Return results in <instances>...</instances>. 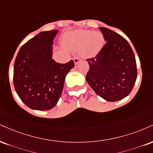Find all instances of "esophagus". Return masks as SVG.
<instances>
[{"mask_svg": "<svg viewBox=\"0 0 153 153\" xmlns=\"http://www.w3.org/2000/svg\"><path fill=\"white\" fill-rule=\"evenodd\" d=\"M73 61H74L75 65H77L78 62H80V61H81V59L78 58H73Z\"/></svg>", "mask_w": 153, "mask_h": 153, "instance_id": "1", "label": "esophagus"}]
</instances>
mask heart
Here are the masks:
<instances>
[{"instance_id": "1", "label": "heart", "mask_w": 153, "mask_h": 153, "mask_svg": "<svg viewBox=\"0 0 153 153\" xmlns=\"http://www.w3.org/2000/svg\"><path fill=\"white\" fill-rule=\"evenodd\" d=\"M70 48H80L79 53L85 58L97 56L104 45V37L99 31L78 30L70 33L65 40Z\"/></svg>"}]
</instances>
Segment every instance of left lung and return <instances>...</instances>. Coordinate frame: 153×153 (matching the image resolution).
Returning a JSON list of instances; mask_svg holds the SVG:
<instances>
[{"label": "left lung", "instance_id": "left-lung-1", "mask_svg": "<svg viewBox=\"0 0 153 153\" xmlns=\"http://www.w3.org/2000/svg\"><path fill=\"white\" fill-rule=\"evenodd\" d=\"M100 29L106 43L95 58L87 59L90 69L86 80L99 96L115 102L133 88L137 75L135 57L123 36L107 27Z\"/></svg>", "mask_w": 153, "mask_h": 153}]
</instances>
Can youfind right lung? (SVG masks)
<instances>
[{
    "instance_id": "obj_1",
    "label": "right lung",
    "mask_w": 153,
    "mask_h": 153,
    "mask_svg": "<svg viewBox=\"0 0 153 153\" xmlns=\"http://www.w3.org/2000/svg\"><path fill=\"white\" fill-rule=\"evenodd\" d=\"M58 33V30L40 32L21 48L15 60V90L31 109L54 108L61 95L66 75L74 67L73 60L61 64L52 58V45Z\"/></svg>"
}]
</instances>
